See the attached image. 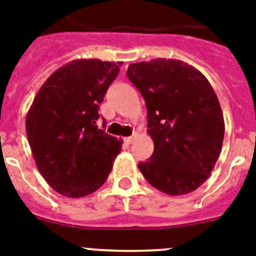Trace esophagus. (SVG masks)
<instances>
[{
	"instance_id": "34e87169",
	"label": "esophagus",
	"mask_w": 256,
	"mask_h": 256,
	"mask_svg": "<svg viewBox=\"0 0 256 256\" xmlns=\"http://www.w3.org/2000/svg\"><path fill=\"white\" fill-rule=\"evenodd\" d=\"M124 140V143H128V144H132V140H134V136H126Z\"/></svg>"
}]
</instances>
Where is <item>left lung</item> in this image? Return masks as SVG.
I'll return each instance as SVG.
<instances>
[{
    "label": "left lung",
    "instance_id": "8db88e82",
    "mask_svg": "<svg viewBox=\"0 0 256 256\" xmlns=\"http://www.w3.org/2000/svg\"><path fill=\"white\" fill-rule=\"evenodd\" d=\"M128 80L147 108L154 140L150 160L139 163L147 182L170 196L196 190L210 176L222 150L225 122L210 82L176 59L130 64Z\"/></svg>",
    "mask_w": 256,
    "mask_h": 256
}]
</instances>
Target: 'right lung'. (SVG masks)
Here are the masks:
<instances>
[{
    "instance_id": "add662e5",
    "label": "right lung",
    "mask_w": 256,
    "mask_h": 256,
    "mask_svg": "<svg viewBox=\"0 0 256 256\" xmlns=\"http://www.w3.org/2000/svg\"><path fill=\"white\" fill-rule=\"evenodd\" d=\"M122 64L72 60L50 76L26 116L35 164L48 186L70 198L106 182L122 140L97 128L98 105Z\"/></svg>"
}]
</instances>
